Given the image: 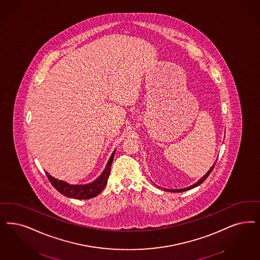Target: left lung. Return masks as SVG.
<instances>
[{"label": "left lung", "instance_id": "1", "mask_svg": "<svg viewBox=\"0 0 260 260\" xmlns=\"http://www.w3.org/2000/svg\"><path fill=\"white\" fill-rule=\"evenodd\" d=\"M215 166V163L214 165L209 169V171L206 173V175L203 177V178H201V179H199L198 180L197 182L196 183H194L193 185H191V186H189V187H186V188H181V189H166V188H163L165 191H168V192H177V193H179V192H183V191H187V190H190V189L194 188V187H196V186H198V185H200L201 183H203L205 180H206V178L209 176V174L212 172V170H213V168H214ZM158 187V186H157ZM158 188H160V187H158Z\"/></svg>", "mask_w": 260, "mask_h": 260}]
</instances>
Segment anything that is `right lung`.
Instances as JSON below:
<instances>
[{"label":"right lung","instance_id":"right-lung-1","mask_svg":"<svg viewBox=\"0 0 260 260\" xmlns=\"http://www.w3.org/2000/svg\"><path fill=\"white\" fill-rule=\"evenodd\" d=\"M114 153L115 151L112 152L105 170L103 171V173L101 174L98 179H95L93 182L88 184H76V185L69 184L62 180L54 179V177L50 176V174H48L47 172H45L46 176L48 177V179L54 188L66 197L78 199V200H87V199L96 197L104 190L108 183V177L110 175V167L113 161Z\"/></svg>","mask_w":260,"mask_h":260}]
</instances>
